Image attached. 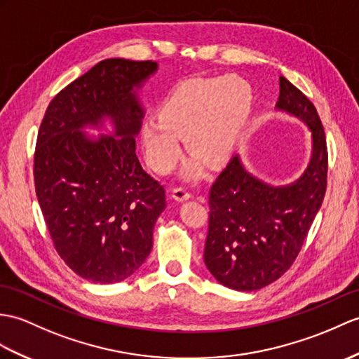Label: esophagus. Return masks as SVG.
I'll list each match as a JSON object with an SVG mask.
<instances>
[{
    "label": "esophagus",
    "mask_w": 359,
    "mask_h": 359,
    "mask_svg": "<svg viewBox=\"0 0 359 359\" xmlns=\"http://www.w3.org/2000/svg\"><path fill=\"white\" fill-rule=\"evenodd\" d=\"M171 196H172V198H176L177 202H183V200H188L191 197L189 191H187L185 188H182V187L172 188L171 189Z\"/></svg>",
    "instance_id": "esophagus-1"
}]
</instances>
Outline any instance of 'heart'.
Instances as JSON below:
<instances>
[{"mask_svg": "<svg viewBox=\"0 0 359 359\" xmlns=\"http://www.w3.org/2000/svg\"><path fill=\"white\" fill-rule=\"evenodd\" d=\"M252 110V88L236 74L196 78L172 88L140 128L147 162L159 174L170 172L182 157L183 137L189 153L210 165L234 154ZM198 174V159L183 170V177Z\"/></svg>", "mask_w": 359, "mask_h": 359, "instance_id": "heart-1", "label": "heart"}]
</instances>
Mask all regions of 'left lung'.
I'll list each match as a JSON object with an SVG mask.
<instances>
[{"instance_id":"1","label":"left lung","mask_w":359,"mask_h":359,"mask_svg":"<svg viewBox=\"0 0 359 359\" xmlns=\"http://www.w3.org/2000/svg\"><path fill=\"white\" fill-rule=\"evenodd\" d=\"M275 110L307 125L312 154L304 172L273 187L252 176L234 156L210 193L205 264L220 285L251 292L278 280L299 252L327 187V147L313 104L280 76Z\"/></svg>"}]
</instances>
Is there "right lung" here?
Returning a JSON list of instances; mask_svg holds the SVG:
<instances>
[{
	"label": "right lung",
	"instance_id": "1",
	"mask_svg": "<svg viewBox=\"0 0 359 359\" xmlns=\"http://www.w3.org/2000/svg\"><path fill=\"white\" fill-rule=\"evenodd\" d=\"M157 69L122 57L97 62L53 97L39 127L33 172L50 237L72 271L99 285L144 264L166 206L163 187L136 156L137 91ZM87 128L109 135L90 137Z\"/></svg>",
	"mask_w": 359,
	"mask_h": 359
}]
</instances>
